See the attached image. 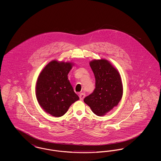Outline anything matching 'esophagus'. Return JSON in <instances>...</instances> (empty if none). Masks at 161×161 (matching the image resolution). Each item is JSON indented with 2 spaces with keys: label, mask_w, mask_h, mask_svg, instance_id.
Returning a JSON list of instances; mask_svg holds the SVG:
<instances>
[{
  "label": "esophagus",
  "mask_w": 161,
  "mask_h": 161,
  "mask_svg": "<svg viewBox=\"0 0 161 161\" xmlns=\"http://www.w3.org/2000/svg\"><path fill=\"white\" fill-rule=\"evenodd\" d=\"M85 93H81L80 94V95H79V97H80V99L81 100H83L84 98V97H85Z\"/></svg>",
  "instance_id": "34e87169"
}]
</instances>
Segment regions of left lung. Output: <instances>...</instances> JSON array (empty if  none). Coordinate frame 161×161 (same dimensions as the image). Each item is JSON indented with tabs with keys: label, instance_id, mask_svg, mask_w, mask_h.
Here are the masks:
<instances>
[{
	"label": "left lung",
	"instance_id": "obj_1",
	"mask_svg": "<svg viewBox=\"0 0 161 161\" xmlns=\"http://www.w3.org/2000/svg\"><path fill=\"white\" fill-rule=\"evenodd\" d=\"M90 66L95 78V88L84 102L97 116H103L116 106L123 96L118 71L105 59L94 60Z\"/></svg>",
	"mask_w": 161,
	"mask_h": 161
}]
</instances>
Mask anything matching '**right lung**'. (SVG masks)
Listing matches in <instances>:
<instances>
[{
  "mask_svg": "<svg viewBox=\"0 0 161 161\" xmlns=\"http://www.w3.org/2000/svg\"><path fill=\"white\" fill-rule=\"evenodd\" d=\"M71 63L52 61L40 74L36 93L39 104L55 117L64 115L72 103L79 100L69 82L68 75Z\"/></svg>",
  "mask_w": 161,
  "mask_h": 161,
  "instance_id": "right-lung-1",
  "label": "right lung"
}]
</instances>
